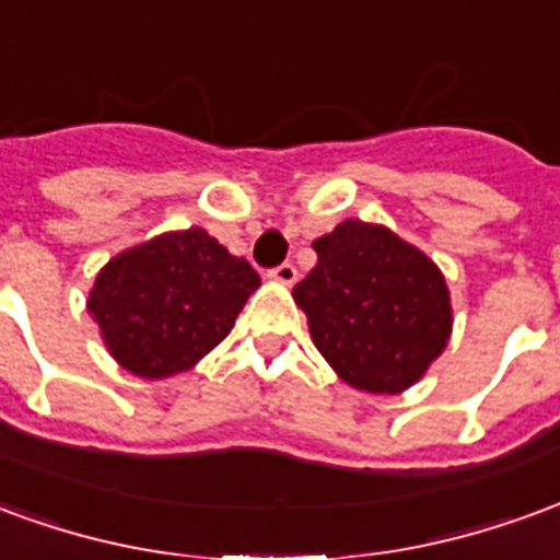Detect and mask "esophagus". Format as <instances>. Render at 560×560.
I'll return each instance as SVG.
<instances>
[{"label":"esophagus","mask_w":560,"mask_h":560,"mask_svg":"<svg viewBox=\"0 0 560 560\" xmlns=\"http://www.w3.org/2000/svg\"><path fill=\"white\" fill-rule=\"evenodd\" d=\"M269 279L279 281V284H288V288H291L293 281H296V267H293V264H281V267H276L272 272H269Z\"/></svg>","instance_id":"1"}]
</instances>
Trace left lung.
Wrapping results in <instances>:
<instances>
[{
  "mask_svg": "<svg viewBox=\"0 0 560 560\" xmlns=\"http://www.w3.org/2000/svg\"><path fill=\"white\" fill-rule=\"evenodd\" d=\"M317 267L293 288L308 332L353 389L393 396L444 353L453 305L441 267L384 224L345 219L317 236Z\"/></svg>",
  "mask_w": 560,
  "mask_h": 560,
  "instance_id": "8db88e82",
  "label": "left lung"
}]
</instances>
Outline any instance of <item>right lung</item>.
I'll list each match as a JSON object with an SVG mask.
<instances>
[{
  "instance_id": "1",
  "label": "right lung",
  "mask_w": 560,
  "mask_h": 560,
  "mask_svg": "<svg viewBox=\"0 0 560 560\" xmlns=\"http://www.w3.org/2000/svg\"><path fill=\"white\" fill-rule=\"evenodd\" d=\"M260 288L252 264L203 228L167 231L110 257L86 312L128 375L164 381L195 369Z\"/></svg>"
}]
</instances>
